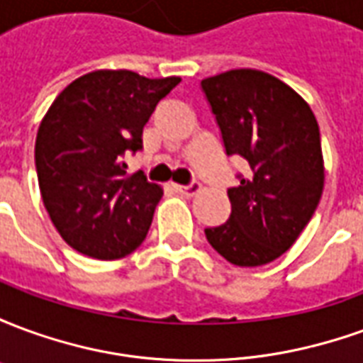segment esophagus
<instances>
[{"mask_svg": "<svg viewBox=\"0 0 363 363\" xmlns=\"http://www.w3.org/2000/svg\"><path fill=\"white\" fill-rule=\"evenodd\" d=\"M174 190H179L181 194H186V196H192L200 190V184L198 182H192V184H174Z\"/></svg>", "mask_w": 363, "mask_h": 363, "instance_id": "34e87169", "label": "esophagus"}]
</instances>
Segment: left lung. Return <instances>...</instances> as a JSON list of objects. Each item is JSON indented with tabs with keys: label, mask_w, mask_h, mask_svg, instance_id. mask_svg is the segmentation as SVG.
Segmentation results:
<instances>
[{
	"label": "left lung",
	"mask_w": 363,
	"mask_h": 363,
	"mask_svg": "<svg viewBox=\"0 0 363 363\" xmlns=\"http://www.w3.org/2000/svg\"><path fill=\"white\" fill-rule=\"evenodd\" d=\"M228 155L251 173L228 190L231 216L206 239L235 267L272 262L309 223L325 186L319 124L301 96L259 69L202 79Z\"/></svg>",
	"instance_id": "1"
}]
</instances>
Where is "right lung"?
<instances>
[{"label": "right lung", "instance_id": "add662e5", "mask_svg": "<svg viewBox=\"0 0 363 363\" xmlns=\"http://www.w3.org/2000/svg\"><path fill=\"white\" fill-rule=\"evenodd\" d=\"M181 77L150 79L130 69L77 77L50 104L38 126V186L54 228L72 249L116 260L150 231L163 190L126 157L142 150V132L157 103Z\"/></svg>", "mask_w": 363, "mask_h": 363}]
</instances>
